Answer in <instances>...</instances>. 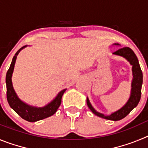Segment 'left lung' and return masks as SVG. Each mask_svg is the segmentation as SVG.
Segmentation results:
<instances>
[{
	"mask_svg": "<svg viewBox=\"0 0 148 148\" xmlns=\"http://www.w3.org/2000/svg\"><path fill=\"white\" fill-rule=\"evenodd\" d=\"M113 45L119 46V47L121 46L119 44H114ZM113 55L125 58L128 62L130 63V64L132 65L133 79H132L131 82V91H130V98L122 108L116 110L114 113H112L110 115H104L95 110L91 103L90 102L88 97H87V104L90 110L99 117L108 120H111V121H119L127 116L130 113V111L138 105L141 99V94H142L143 75H142V72L139 63H138V58L134 52L130 48H120L119 49L113 53Z\"/></svg>",
	"mask_w": 148,
	"mask_h": 148,
	"instance_id": "obj_1",
	"label": "left lung"
}]
</instances>
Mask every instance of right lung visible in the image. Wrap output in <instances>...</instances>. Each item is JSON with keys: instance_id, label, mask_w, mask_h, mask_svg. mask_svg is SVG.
Listing matches in <instances>:
<instances>
[{"instance_id": "right-lung-1", "label": "right lung", "mask_w": 148, "mask_h": 148, "mask_svg": "<svg viewBox=\"0 0 148 148\" xmlns=\"http://www.w3.org/2000/svg\"><path fill=\"white\" fill-rule=\"evenodd\" d=\"M27 47V45L24 46L15 53L12 58L11 64H10V69L8 70L7 73H6V98H7L8 103L12 109L14 110L22 119L27 121H29V122H35V121H39V120L48 118L56 113L58 108L61 105V98L66 89L61 90L53 101H51L47 104H46L44 107H40V108L29 105L18 98V95L13 88L12 77V73L14 71L17 56L22 49Z\"/></svg>"}]
</instances>
